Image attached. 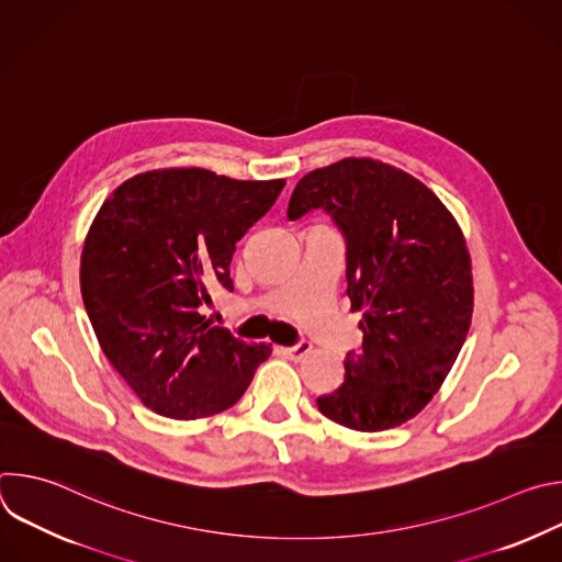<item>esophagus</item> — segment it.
<instances>
[{
    "instance_id": "esophagus-1",
    "label": "esophagus",
    "mask_w": 562,
    "mask_h": 562,
    "mask_svg": "<svg viewBox=\"0 0 562 562\" xmlns=\"http://www.w3.org/2000/svg\"><path fill=\"white\" fill-rule=\"evenodd\" d=\"M311 342H306V340H297L293 347H286L284 349V353L291 358V360H302L304 356H308L311 353Z\"/></svg>"
}]
</instances>
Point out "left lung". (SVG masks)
Here are the masks:
<instances>
[{
    "mask_svg": "<svg viewBox=\"0 0 562 562\" xmlns=\"http://www.w3.org/2000/svg\"><path fill=\"white\" fill-rule=\"evenodd\" d=\"M325 211L345 237L347 295L362 311V347L317 409L356 431L414 418L451 371L473 311L460 226L416 178L373 159H342L304 176L286 217Z\"/></svg>",
    "mask_w": 562,
    "mask_h": 562,
    "instance_id": "obj_1",
    "label": "left lung"
}]
</instances>
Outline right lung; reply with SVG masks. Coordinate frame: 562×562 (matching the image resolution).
I'll use <instances>...</instances> for the list:
<instances>
[{
	"label": "right lung",
	"instance_id": "obj_1",
	"mask_svg": "<svg viewBox=\"0 0 562 562\" xmlns=\"http://www.w3.org/2000/svg\"><path fill=\"white\" fill-rule=\"evenodd\" d=\"M284 180L239 182L206 169L150 171L100 209L82 251V297L98 342L142 403L195 420L233 407L269 345L211 325L213 291H233L235 243Z\"/></svg>",
	"mask_w": 562,
	"mask_h": 562
}]
</instances>
